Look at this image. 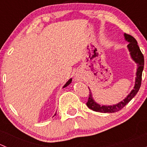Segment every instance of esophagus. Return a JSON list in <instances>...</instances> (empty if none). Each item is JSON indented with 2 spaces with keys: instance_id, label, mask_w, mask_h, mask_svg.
I'll list each match as a JSON object with an SVG mask.
<instances>
[{
  "instance_id": "34e87169",
  "label": "esophagus",
  "mask_w": 147,
  "mask_h": 147,
  "mask_svg": "<svg viewBox=\"0 0 147 147\" xmlns=\"http://www.w3.org/2000/svg\"><path fill=\"white\" fill-rule=\"evenodd\" d=\"M75 80H77V81L81 80L80 75H79V74H76V75H75Z\"/></svg>"
}]
</instances>
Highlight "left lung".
<instances>
[{"instance_id":"left-lung-1","label":"left lung","mask_w":147,"mask_h":147,"mask_svg":"<svg viewBox=\"0 0 147 147\" xmlns=\"http://www.w3.org/2000/svg\"><path fill=\"white\" fill-rule=\"evenodd\" d=\"M124 37L125 40L129 42L128 45H127V48H128L129 52L131 58L137 65V72H136L135 84H134V89L130 92L129 94L122 101L119 102V103L112 105H103L97 103L94 100L92 93L90 87H88L89 90H90V95H89L88 101L87 102V106L92 110L102 112V113H112V112H118L132 100L133 97L137 94L138 91L140 88L141 82H142V72H143L144 65V55H142V52L139 49V47L137 45V42L135 38H133L130 35H127L126 33L124 34Z\"/></svg>"}]
</instances>
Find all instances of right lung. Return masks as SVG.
Segmentation results:
<instances>
[{
	"label": "right lung",
	"instance_id": "add662e5",
	"mask_svg": "<svg viewBox=\"0 0 147 147\" xmlns=\"http://www.w3.org/2000/svg\"><path fill=\"white\" fill-rule=\"evenodd\" d=\"M72 78H70V79H69V80H68V81H67V82L66 83H65V85H64V86H63V88H65V87H67V86H68V85H69V84H70V83H71V82H72ZM55 115H56V113H55Z\"/></svg>",
	"mask_w": 147,
	"mask_h": 147
}]
</instances>
